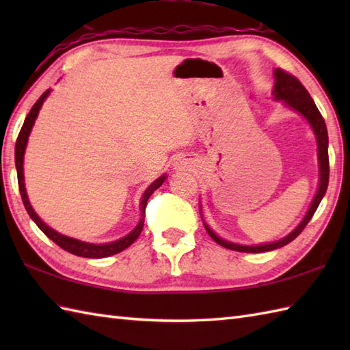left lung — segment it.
I'll list each match as a JSON object with an SVG mask.
<instances>
[{
    "label": "left lung",
    "instance_id": "obj_1",
    "mask_svg": "<svg viewBox=\"0 0 350 350\" xmlns=\"http://www.w3.org/2000/svg\"><path fill=\"white\" fill-rule=\"evenodd\" d=\"M273 77H275V85H273V92H272L273 99L282 100L288 108H293L295 111H298L301 116L307 118V122L310 123L311 128H313V132H314L316 139H317L319 170H321L319 188H317V192L313 198V203H311L306 217H304V219L299 222V226L296 227L292 233H288L286 237H282V239H280L277 242L256 245V247H248V245H237V243L221 239V237H218L209 227H207V224H204V228L207 230V233H209L212 239L217 243H219L221 247H224L227 250H233V251H239V252H265V251H272V250L284 247V245L290 243L302 233V230L306 228L310 219L313 218L316 209L319 207V204H321L326 189H328V182H329L328 131H326V124H325L321 111L317 109L314 100L311 99L310 93L307 92V88L304 87L301 84V81L296 77H293L292 73L284 72L282 69H275Z\"/></svg>",
    "mask_w": 350,
    "mask_h": 350
}]
</instances>
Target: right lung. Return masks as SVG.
<instances>
[{
  "mask_svg": "<svg viewBox=\"0 0 350 350\" xmlns=\"http://www.w3.org/2000/svg\"><path fill=\"white\" fill-rule=\"evenodd\" d=\"M51 90L44 92L37 102L33 105V108L29 109L28 116L25 117V122L22 124L21 132L18 135L16 139V146H14V163H16V171H18V183H19V192H21V197H22V202H24L25 209L29 215V218H31L37 227H39L42 232L46 234L52 242H55L58 247L63 248L64 251L70 252V254H75L79 257H87V258H102V257H109V256H114L117 252H120L123 250H126L128 247L137 241V237L143 232V226H144V217H146V206H147V200L150 197L153 192L158 189L161 185L165 180V174L161 176L159 179H156L150 187L146 189V192L141 197V203H139V211H141V219L138 222V226L132 230L129 234H126L124 237L114 242H109V243H102V245H96V243H88V242H83V241H78V239H73V237H68L64 234L57 233L54 228L48 227L44 222L37 217V213L34 212V209L31 207L28 202V197H27V191H25V183H24V153H25V147L28 143V137H29V132L33 129V124L36 122V117L39 114V109L42 108V103L44 102V99L48 98Z\"/></svg>",
  "mask_w": 350,
  "mask_h": 350,
  "instance_id": "right-lung-1",
  "label": "right lung"
}]
</instances>
